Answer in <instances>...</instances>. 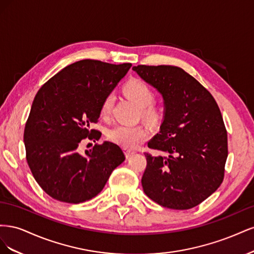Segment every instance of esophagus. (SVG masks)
Listing matches in <instances>:
<instances>
[{
  "instance_id": "1",
  "label": "esophagus",
  "mask_w": 254,
  "mask_h": 254,
  "mask_svg": "<svg viewBox=\"0 0 254 254\" xmlns=\"http://www.w3.org/2000/svg\"><path fill=\"white\" fill-rule=\"evenodd\" d=\"M134 153H135V151H134V150H131V149H125V156H126V158H127V159L131 157L132 155H134Z\"/></svg>"
}]
</instances>
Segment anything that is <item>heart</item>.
<instances>
[{
    "mask_svg": "<svg viewBox=\"0 0 254 254\" xmlns=\"http://www.w3.org/2000/svg\"><path fill=\"white\" fill-rule=\"evenodd\" d=\"M124 93L130 101L139 107L142 115L146 120L149 122H156L160 119L161 109L152 104L155 94L147 83L137 78L129 80L124 86ZM113 103V93H110L105 97L101 107L102 115L107 117L111 112ZM148 136L149 131L142 126L120 124L114 126L108 131L110 141L127 149L135 148Z\"/></svg>",
    "mask_w": 254,
    "mask_h": 254,
    "instance_id": "1",
    "label": "heart"
}]
</instances>
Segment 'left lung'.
I'll use <instances>...</instances> for the list:
<instances>
[{
    "label": "left lung",
    "mask_w": 254,
    "mask_h": 254,
    "mask_svg": "<svg viewBox=\"0 0 254 254\" xmlns=\"http://www.w3.org/2000/svg\"><path fill=\"white\" fill-rule=\"evenodd\" d=\"M132 70L164 101L160 131L148 142L149 148L163 156L145 153L144 193L168 209H191L224 180L228 137L218 105L181 67L137 65Z\"/></svg>",
    "instance_id": "1"
}]
</instances>
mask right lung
Returning a JSON list of instances; mask_svg holds the SVG:
<instances>
[{
    "instance_id": "obj_1",
    "label": "right lung",
    "mask_w": 254,
    "mask_h": 254,
    "mask_svg": "<svg viewBox=\"0 0 254 254\" xmlns=\"http://www.w3.org/2000/svg\"><path fill=\"white\" fill-rule=\"evenodd\" d=\"M130 66L80 60L38 91L24 129L26 160L34 178L52 198L67 203L90 200L124 162V152L114 143L105 141L84 153L78 146L86 137H101L90 124L97 122L105 97Z\"/></svg>"
}]
</instances>
